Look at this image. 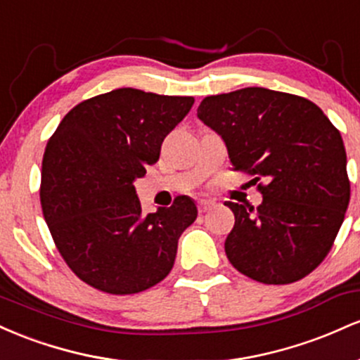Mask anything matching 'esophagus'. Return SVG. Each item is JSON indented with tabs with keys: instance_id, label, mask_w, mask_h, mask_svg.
Instances as JSON below:
<instances>
[{
	"instance_id": "34e87169",
	"label": "esophagus",
	"mask_w": 360,
	"mask_h": 360,
	"mask_svg": "<svg viewBox=\"0 0 360 360\" xmlns=\"http://www.w3.org/2000/svg\"><path fill=\"white\" fill-rule=\"evenodd\" d=\"M213 206H214L213 201H206V200L198 201V210H200V213H206V212H210V210H212Z\"/></svg>"
}]
</instances>
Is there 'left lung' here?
<instances>
[{
    "instance_id": "8db88e82",
    "label": "left lung",
    "mask_w": 360,
    "mask_h": 360,
    "mask_svg": "<svg viewBox=\"0 0 360 360\" xmlns=\"http://www.w3.org/2000/svg\"><path fill=\"white\" fill-rule=\"evenodd\" d=\"M198 118L225 142L233 171L254 176L257 208L225 201L232 266L264 284L303 279L332 249L350 200L340 131L315 103L266 88L206 96Z\"/></svg>"
}]
</instances>
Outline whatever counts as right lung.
Masks as SVG:
<instances>
[{"label":"right lung","instance_id":"right-lung-1","mask_svg":"<svg viewBox=\"0 0 360 360\" xmlns=\"http://www.w3.org/2000/svg\"><path fill=\"white\" fill-rule=\"evenodd\" d=\"M193 96L120 88L79 103L49 139L40 203L57 250L89 286L134 295L174 266L177 240L196 220L191 198L143 214L134 181L159 160Z\"/></svg>","mask_w":360,"mask_h":360}]
</instances>
